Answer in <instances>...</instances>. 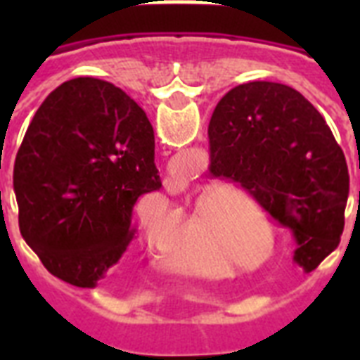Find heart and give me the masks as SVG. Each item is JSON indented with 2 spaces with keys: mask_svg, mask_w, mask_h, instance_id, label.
I'll return each mask as SVG.
<instances>
[{
  "mask_svg": "<svg viewBox=\"0 0 360 360\" xmlns=\"http://www.w3.org/2000/svg\"><path fill=\"white\" fill-rule=\"evenodd\" d=\"M233 194H237V191L231 186L209 192L207 196H203L202 202L198 203L196 220L203 222L209 233H213L214 240L219 243L220 250L224 252L226 256L240 257L246 262H256V259H259V256H263L267 243H265V237L259 233V230L254 228L252 220L248 219V214L243 211L239 203L236 200H228V196H233ZM246 207L257 224H265V214L254 200H248ZM169 217L177 224L183 220V214L177 213V211H172ZM265 231L269 236V248L271 250H269L267 256L263 257V262H269L274 254L276 237H274L271 226H267ZM153 245L158 246V239L153 240Z\"/></svg>",
  "mask_w": 360,
  "mask_h": 360,
  "instance_id": "heart-1",
  "label": "heart"
}]
</instances>
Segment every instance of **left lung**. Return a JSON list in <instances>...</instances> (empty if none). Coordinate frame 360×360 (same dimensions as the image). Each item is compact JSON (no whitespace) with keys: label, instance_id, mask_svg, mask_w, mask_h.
Returning a JSON list of instances; mask_svg holds the SVG:
<instances>
[{"label":"left lung","instance_id":"obj_1","mask_svg":"<svg viewBox=\"0 0 360 360\" xmlns=\"http://www.w3.org/2000/svg\"><path fill=\"white\" fill-rule=\"evenodd\" d=\"M211 174L239 183L297 240L307 273L335 250L349 194L346 157L329 124L293 87L240 84L209 123Z\"/></svg>","mask_w":360,"mask_h":360}]
</instances>
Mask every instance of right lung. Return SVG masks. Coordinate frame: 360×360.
<instances>
[{
  "label": "right lung",
  "mask_w": 360,
  "mask_h": 360,
  "mask_svg": "<svg viewBox=\"0 0 360 360\" xmlns=\"http://www.w3.org/2000/svg\"><path fill=\"white\" fill-rule=\"evenodd\" d=\"M162 186L146 112L110 82L82 76L46 97L14 160L18 224L58 278L95 288L136 237L132 211Z\"/></svg>",
  "instance_id": "1"
}]
</instances>
